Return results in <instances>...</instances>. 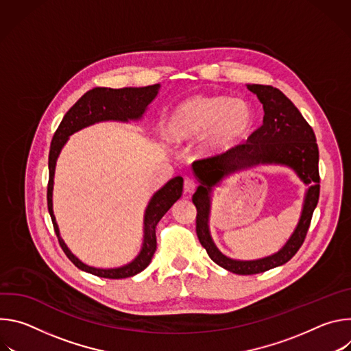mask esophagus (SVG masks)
<instances>
[{
	"mask_svg": "<svg viewBox=\"0 0 351 351\" xmlns=\"http://www.w3.org/2000/svg\"><path fill=\"white\" fill-rule=\"evenodd\" d=\"M195 186H197V183H195V180L193 179V178H186L184 179V183H183V187H184V190L186 191H193L194 189H195Z\"/></svg>",
	"mask_w": 351,
	"mask_h": 351,
	"instance_id": "obj_1",
	"label": "esophagus"
}]
</instances>
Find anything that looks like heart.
Here are the masks:
<instances>
[{
	"label": "heart",
	"instance_id": "b5f03b06",
	"mask_svg": "<svg viewBox=\"0 0 351 351\" xmlns=\"http://www.w3.org/2000/svg\"><path fill=\"white\" fill-rule=\"evenodd\" d=\"M254 122L252 106L225 95H197L180 104L168 122V136L182 141L207 133L211 147H225L243 138Z\"/></svg>",
	"mask_w": 351,
	"mask_h": 351
}]
</instances>
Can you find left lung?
I'll return each instance as SVG.
<instances>
[{
	"label": "left lung",
	"instance_id": "left-lung-1",
	"mask_svg": "<svg viewBox=\"0 0 351 351\" xmlns=\"http://www.w3.org/2000/svg\"><path fill=\"white\" fill-rule=\"evenodd\" d=\"M247 87L257 94L264 106L263 125L250 134L245 141L228 148L223 153L193 164L195 176L202 182V186L193 195V203L197 208V237L215 264L237 275L265 272L291 260L306 240L319 199V152L313 128L279 88L268 84H248ZM268 162L291 166L305 182L311 184L302 219L279 254L256 262L230 261L217 252L208 233V191L211 185L236 169Z\"/></svg>",
	"mask_w": 351,
	"mask_h": 351
}]
</instances>
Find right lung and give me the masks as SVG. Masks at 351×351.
<instances>
[{"mask_svg": "<svg viewBox=\"0 0 351 351\" xmlns=\"http://www.w3.org/2000/svg\"><path fill=\"white\" fill-rule=\"evenodd\" d=\"M160 84H153L147 87H125V88H110V87H94L88 90L83 97L77 99V103L65 114L58 129L54 133L51 145H49L48 154V184H47V206L48 213L51 215L56 234L58 237L60 245L64 250L66 257L82 271L93 274L99 278L108 279H123L130 278L141 272L152 263V258L157 250L156 226L160 219L167 214V211L180 198L183 191V179L180 176L169 180L160 191L154 194L149 202L145 215H144V244L137 258L121 268L115 269H98L88 267L79 261L65 245L64 240L60 237V230L53 214V183L56 161L61 148L66 143L68 137L99 121H128L137 119L143 115L147 106L153 101L158 94Z\"/></svg>", "mask_w": 351, "mask_h": 351, "instance_id": "right-lung-1", "label": "right lung"}]
</instances>
